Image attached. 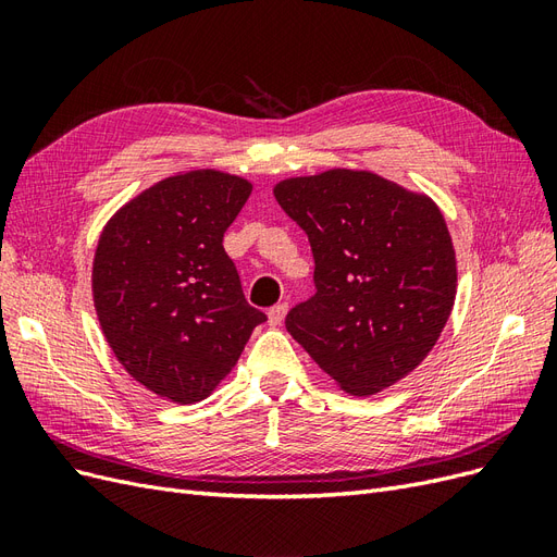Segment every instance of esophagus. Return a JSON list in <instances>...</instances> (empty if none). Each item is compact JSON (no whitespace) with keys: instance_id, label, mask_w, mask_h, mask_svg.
<instances>
[{"instance_id":"obj_1","label":"esophagus","mask_w":557,"mask_h":557,"mask_svg":"<svg viewBox=\"0 0 557 557\" xmlns=\"http://www.w3.org/2000/svg\"><path fill=\"white\" fill-rule=\"evenodd\" d=\"M285 311H288V307L285 305H276V307H272L267 311V318H269V325L272 327H278L281 323H283V318H285Z\"/></svg>"}]
</instances>
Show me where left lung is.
<instances>
[{
  "mask_svg": "<svg viewBox=\"0 0 557 557\" xmlns=\"http://www.w3.org/2000/svg\"><path fill=\"white\" fill-rule=\"evenodd\" d=\"M281 209L307 232L315 295L285 327L350 395H374L428 358L458 269L440 207L372 172L281 181Z\"/></svg>",
  "mask_w": 557,
  "mask_h": 557,
  "instance_id": "left-lung-1",
  "label": "left lung"
}]
</instances>
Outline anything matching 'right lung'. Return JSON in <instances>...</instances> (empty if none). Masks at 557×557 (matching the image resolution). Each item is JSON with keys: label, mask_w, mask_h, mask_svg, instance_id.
I'll return each instance as SVG.
<instances>
[{"label": "right lung", "mask_w": 557, "mask_h": 557, "mask_svg": "<svg viewBox=\"0 0 557 557\" xmlns=\"http://www.w3.org/2000/svg\"><path fill=\"white\" fill-rule=\"evenodd\" d=\"M252 190L213 170L170 176L134 197L99 237L92 295L115 358L150 393L205 399L267 315L252 309L223 248Z\"/></svg>", "instance_id": "add662e5"}]
</instances>
